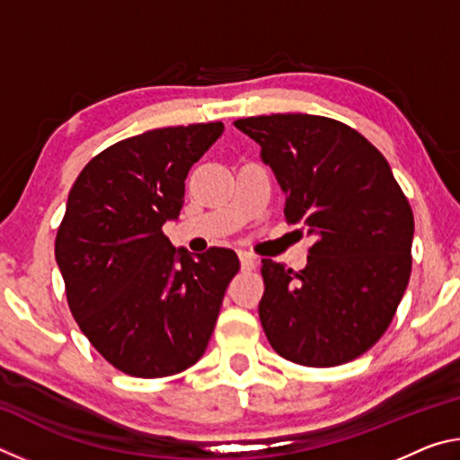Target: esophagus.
I'll use <instances>...</instances> for the list:
<instances>
[{
  "label": "esophagus",
  "mask_w": 460,
  "mask_h": 460,
  "mask_svg": "<svg viewBox=\"0 0 460 460\" xmlns=\"http://www.w3.org/2000/svg\"><path fill=\"white\" fill-rule=\"evenodd\" d=\"M239 261H241V268L247 270V271L258 268V258H253V255L247 253V252H239Z\"/></svg>",
  "instance_id": "34e87169"
}]
</instances>
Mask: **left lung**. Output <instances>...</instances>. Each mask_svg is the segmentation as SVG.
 Here are the masks:
<instances>
[{
    "label": "left lung",
    "instance_id": "left-lung-1",
    "mask_svg": "<svg viewBox=\"0 0 460 460\" xmlns=\"http://www.w3.org/2000/svg\"><path fill=\"white\" fill-rule=\"evenodd\" d=\"M261 146L288 225L314 237L300 271L261 260L260 321L305 367H334L384 337L411 274L414 215L387 160L337 119L274 113L233 121Z\"/></svg>",
    "mask_w": 460,
    "mask_h": 460
}]
</instances>
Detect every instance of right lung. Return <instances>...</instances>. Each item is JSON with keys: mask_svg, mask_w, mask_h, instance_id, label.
<instances>
[{"mask_svg": "<svg viewBox=\"0 0 460 460\" xmlns=\"http://www.w3.org/2000/svg\"><path fill=\"white\" fill-rule=\"evenodd\" d=\"M221 134L223 123L211 121L121 139L68 192L54 241L68 308L101 357L128 376L192 367L239 271L233 249L194 260L162 231L181 213L190 166Z\"/></svg>", "mask_w": 460, "mask_h": 460, "instance_id": "right-lung-1", "label": "right lung"}]
</instances>
